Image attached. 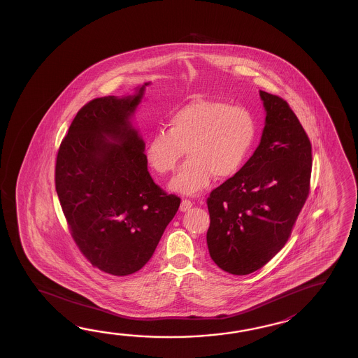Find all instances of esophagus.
I'll use <instances>...</instances> for the list:
<instances>
[{
	"mask_svg": "<svg viewBox=\"0 0 358 358\" xmlns=\"http://www.w3.org/2000/svg\"><path fill=\"white\" fill-rule=\"evenodd\" d=\"M192 206H193V203L190 202L189 199H182V203H180V211L187 213L192 208Z\"/></svg>",
	"mask_w": 358,
	"mask_h": 358,
	"instance_id": "1",
	"label": "esophagus"
}]
</instances>
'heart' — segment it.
<instances>
[{
  "instance_id": "1",
  "label": "heart",
  "mask_w": 358,
  "mask_h": 358,
  "mask_svg": "<svg viewBox=\"0 0 358 358\" xmlns=\"http://www.w3.org/2000/svg\"><path fill=\"white\" fill-rule=\"evenodd\" d=\"M256 138V120L245 107L219 99H193L169 116L145 145V160L153 171L168 176L185 153L170 188L196 196L215 179H228L243 168Z\"/></svg>"
}]
</instances>
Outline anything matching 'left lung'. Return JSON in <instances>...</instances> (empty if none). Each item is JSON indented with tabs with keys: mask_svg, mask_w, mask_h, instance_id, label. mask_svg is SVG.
<instances>
[{
	"mask_svg": "<svg viewBox=\"0 0 358 358\" xmlns=\"http://www.w3.org/2000/svg\"><path fill=\"white\" fill-rule=\"evenodd\" d=\"M259 96L266 120L259 147L206 201L210 256L233 275L257 271L282 250L310 194V138L285 99Z\"/></svg>",
	"mask_w": 358,
	"mask_h": 358,
	"instance_id": "8db88e82",
	"label": "left lung"
}]
</instances>
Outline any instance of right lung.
<instances>
[{
    "mask_svg": "<svg viewBox=\"0 0 358 358\" xmlns=\"http://www.w3.org/2000/svg\"><path fill=\"white\" fill-rule=\"evenodd\" d=\"M143 91L85 103L56 157L55 185L70 234L93 266L115 276L145 266L180 205L153 182L145 142L130 125Z\"/></svg>",
    "mask_w": 358,
    "mask_h": 358,
    "instance_id": "add662e5",
    "label": "right lung"
}]
</instances>
